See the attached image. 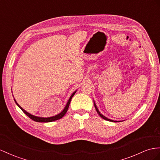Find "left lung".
<instances>
[{
  "label": "left lung",
  "instance_id": "8db88e82",
  "mask_svg": "<svg viewBox=\"0 0 160 160\" xmlns=\"http://www.w3.org/2000/svg\"><path fill=\"white\" fill-rule=\"evenodd\" d=\"M94 106H95V108H96V111H97V112H98V114L100 115V117H102L103 119H104V120H108V121H110V122H120V121H116V120H110V119H109V118H106V116H103L100 112V111L98 110V108H97V106H96V103H95V102H94Z\"/></svg>",
  "mask_w": 160,
  "mask_h": 160
}]
</instances>
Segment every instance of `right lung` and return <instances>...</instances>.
Wrapping results in <instances>:
<instances>
[{"instance_id": "right-lung-1", "label": "right lung", "mask_w": 160, "mask_h": 160, "mask_svg": "<svg viewBox=\"0 0 160 160\" xmlns=\"http://www.w3.org/2000/svg\"><path fill=\"white\" fill-rule=\"evenodd\" d=\"M76 92H77V91H75V92H74L72 93V94L71 95L70 98H69V100H68V102H67V103L66 106L64 107V110H63L61 112H60V113H59L58 114L56 115V116H52V117H48V118L38 117V116H33V115H32V114H31L28 113V112L27 111H25L24 109H23L22 108H21V107L18 104V103H17V102H16V100H15V99H14V100H15V103H16V104L20 108L21 110H22V111L24 112V113H25V114H26L29 118H31L32 120H34V121H36V122H49L55 121V120H57L60 119V118L63 117V116H64V114H65L67 113V110H68V107H69V104H70V102H71V99H72V98L73 97V96H74V95H75V93H76Z\"/></svg>"}]
</instances>
